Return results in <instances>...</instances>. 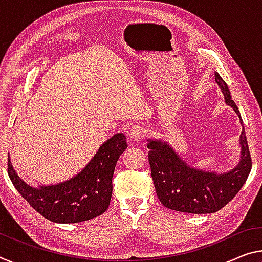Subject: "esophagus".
Wrapping results in <instances>:
<instances>
[{"label": "esophagus", "mask_w": 262, "mask_h": 262, "mask_svg": "<svg viewBox=\"0 0 262 262\" xmlns=\"http://www.w3.org/2000/svg\"><path fill=\"white\" fill-rule=\"evenodd\" d=\"M129 135L133 140L139 141L144 138V135H146V130H144L143 126H141V124H135V126L132 127Z\"/></svg>", "instance_id": "1"}]
</instances>
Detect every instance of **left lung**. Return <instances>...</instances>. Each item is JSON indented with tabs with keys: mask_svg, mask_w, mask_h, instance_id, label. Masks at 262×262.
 <instances>
[{
	"mask_svg": "<svg viewBox=\"0 0 262 262\" xmlns=\"http://www.w3.org/2000/svg\"><path fill=\"white\" fill-rule=\"evenodd\" d=\"M214 77L225 103L233 108L243 126L239 163L223 173L196 169L182 160L168 142L148 139V159L157 197L170 210L196 214L217 212L234 198L250 175L252 160L242 115L226 82L217 72Z\"/></svg>",
	"mask_w": 262,
	"mask_h": 262,
	"instance_id": "obj_1",
	"label": "left lung"
}]
</instances>
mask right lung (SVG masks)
<instances>
[{
	"label": "right lung",
	"instance_id": "add662e5",
	"mask_svg": "<svg viewBox=\"0 0 262 262\" xmlns=\"http://www.w3.org/2000/svg\"><path fill=\"white\" fill-rule=\"evenodd\" d=\"M128 147L126 136L118 133L103 142L80 172L57 184L32 186L16 172L8 157V173L20 196L37 212L53 223L90 221L108 209L112 178L121 154Z\"/></svg>",
	"mask_w": 262,
	"mask_h": 262
}]
</instances>
